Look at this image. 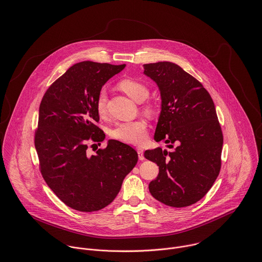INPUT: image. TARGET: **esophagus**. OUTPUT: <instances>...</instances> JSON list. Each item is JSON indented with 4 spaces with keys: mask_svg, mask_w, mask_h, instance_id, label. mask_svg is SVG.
<instances>
[{
    "mask_svg": "<svg viewBox=\"0 0 262 262\" xmlns=\"http://www.w3.org/2000/svg\"><path fill=\"white\" fill-rule=\"evenodd\" d=\"M136 150H137V153H138V157H139V159H140V160H144L145 158H144V154H143V149H142V148H140V147H138Z\"/></svg>",
    "mask_w": 262,
    "mask_h": 262,
    "instance_id": "obj_1",
    "label": "esophagus"
}]
</instances>
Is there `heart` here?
<instances>
[{"label":"heart","mask_w":262,"mask_h":262,"mask_svg":"<svg viewBox=\"0 0 262 262\" xmlns=\"http://www.w3.org/2000/svg\"><path fill=\"white\" fill-rule=\"evenodd\" d=\"M120 89L129 96L133 101L141 103L145 101L149 96V90L143 83L134 79H124L119 84ZM107 95L103 90L100 92L97 99V110L100 115L106 112ZM144 111L148 115L153 114L151 106H146ZM111 136L114 139L130 143L141 144L145 141L147 136V124L143 120H134L125 123L117 124L111 131Z\"/></svg>","instance_id":"b5f03b06"}]
</instances>
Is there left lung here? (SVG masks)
I'll list each match as a JSON object with an SVG mask.
<instances>
[{"mask_svg":"<svg viewBox=\"0 0 262 262\" xmlns=\"http://www.w3.org/2000/svg\"><path fill=\"white\" fill-rule=\"evenodd\" d=\"M143 69L161 98L154 140L169 148L177 144L172 151L157 147L144 152L159 166L150 193L166 206L187 207L209 191L220 172L223 134L215 105L203 84L180 66L160 61Z\"/></svg>","mask_w":262,"mask_h":262,"instance_id":"obj_1","label":"left lung"}]
</instances>
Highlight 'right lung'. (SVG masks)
<instances>
[{
  "label": "right lung",
  "instance_id": "right-lung-1",
  "mask_svg": "<svg viewBox=\"0 0 262 262\" xmlns=\"http://www.w3.org/2000/svg\"><path fill=\"white\" fill-rule=\"evenodd\" d=\"M125 67L75 63L49 86L40 103L35 148L42 177L60 201L79 212L111 204L138 161L136 150L114 139L96 154L86 152L89 140L105 139L95 125L100 120L98 96Z\"/></svg>",
  "mask_w": 262,
  "mask_h": 262
}]
</instances>
